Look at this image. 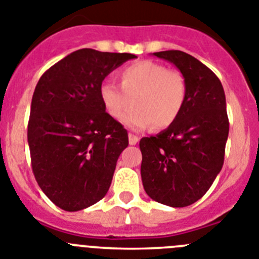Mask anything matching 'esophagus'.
<instances>
[{"mask_svg": "<svg viewBox=\"0 0 259 259\" xmlns=\"http://www.w3.org/2000/svg\"><path fill=\"white\" fill-rule=\"evenodd\" d=\"M138 137L137 136H134V134H129V143L130 145H137V143H138Z\"/></svg>", "mask_w": 259, "mask_h": 259, "instance_id": "obj_1", "label": "esophagus"}]
</instances>
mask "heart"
<instances>
[{"instance_id": "1", "label": "heart", "mask_w": 259, "mask_h": 259, "mask_svg": "<svg viewBox=\"0 0 259 259\" xmlns=\"http://www.w3.org/2000/svg\"><path fill=\"white\" fill-rule=\"evenodd\" d=\"M120 86L105 82L99 89L100 100L114 120H122L132 130H146L155 125H172L186 100V82L177 71L154 61H138L118 73Z\"/></svg>"}]
</instances>
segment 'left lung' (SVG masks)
<instances>
[{
    "mask_svg": "<svg viewBox=\"0 0 259 259\" xmlns=\"http://www.w3.org/2000/svg\"><path fill=\"white\" fill-rule=\"evenodd\" d=\"M152 56L183 74L186 100L172 125L141 139V176L151 199L185 207L206 194L223 167L229 132L226 95L219 78L193 56L181 51Z\"/></svg>",
    "mask_w": 259,
    "mask_h": 259,
    "instance_id": "left-lung-1",
    "label": "left lung"
}]
</instances>
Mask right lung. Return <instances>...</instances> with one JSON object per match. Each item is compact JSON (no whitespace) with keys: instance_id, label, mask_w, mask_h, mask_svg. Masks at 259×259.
Listing matches in <instances>:
<instances>
[{"instance_id":"add662e5","label":"right lung","mask_w":259,"mask_h":259,"mask_svg":"<svg viewBox=\"0 0 259 259\" xmlns=\"http://www.w3.org/2000/svg\"><path fill=\"white\" fill-rule=\"evenodd\" d=\"M137 58L83 48L49 67L36 84L27 130L31 164L44 194L65 211L99 202L111 186L126 129L105 112L99 89Z\"/></svg>"}]
</instances>
